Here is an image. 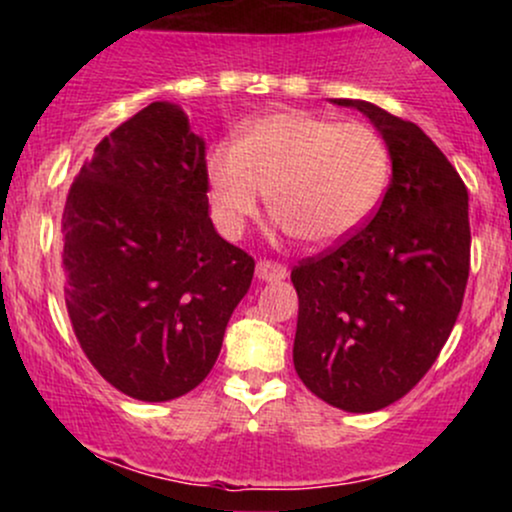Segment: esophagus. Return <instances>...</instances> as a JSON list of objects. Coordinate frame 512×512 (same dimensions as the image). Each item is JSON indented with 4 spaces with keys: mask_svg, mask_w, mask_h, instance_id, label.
Segmentation results:
<instances>
[{
    "mask_svg": "<svg viewBox=\"0 0 512 512\" xmlns=\"http://www.w3.org/2000/svg\"><path fill=\"white\" fill-rule=\"evenodd\" d=\"M286 276H289V269H286L284 264L269 262V260L257 262V279L260 281L272 284V281H281V279H286Z\"/></svg>",
    "mask_w": 512,
    "mask_h": 512,
    "instance_id": "esophagus-1",
    "label": "esophagus"
}]
</instances>
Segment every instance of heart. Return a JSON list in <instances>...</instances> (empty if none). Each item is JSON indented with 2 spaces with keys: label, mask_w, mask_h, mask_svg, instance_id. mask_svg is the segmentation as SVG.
I'll use <instances>...</instances> for the list:
<instances>
[{
  "label": "heart",
  "mask_w": 512,
  "mask_h": 512,
  "mask_svg": "<svg viewBox=\"0 0 512 512\" xmlns=\"http://www.w3.org/2000/svg\"><path fill=\"white\" fill-rule=\"evenodd\" d=\"M390 178V151L373 127L308 110H279L240 127L207 154L211 209L238 238L262 195L286 231L310 248L342 243L366 223Z\"/></svg>",
  "instance_id": "heart-1"
}]
</instances>
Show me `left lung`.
Masks as SVG:
<instances>
[{
    "label": "left lung",
    "mask_w": 512,
    "mask_h": 512,
    "mask_svg": "<svg viewBox=\"0 0 512 512\" xmlns=\"http://www.w3.org/2000/svg\"><path fill=\"white\" fill-rule=\"evenodd\" d=\"M356 108L387 144L392 178L368 226L291 272L298 293L293 366L313 395L368 414L419 383L448 342L469 276V197L414 122Z\"/></svg>",
    "instance_id": "obj_1"
}]
</instances>
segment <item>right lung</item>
<instances>
[{
    "label": "right lung",
    "instance_id": "obj_1",
    "mask_svg": "<svg viewBox=\"0 0 512 512\" xmlns=\"http://www.w3.org/2000/svg\"><path fill=\"white\" fill-rule=\"evenodd\" d=\"M207 190L204 142L180 105L156 101L96 146L64 204L74 334L93 368L142 402L207 378L255 274L216 233Z\"/></svg>",
    "mask_w": 512,
    "mask_h": 512
}]
</instances>
